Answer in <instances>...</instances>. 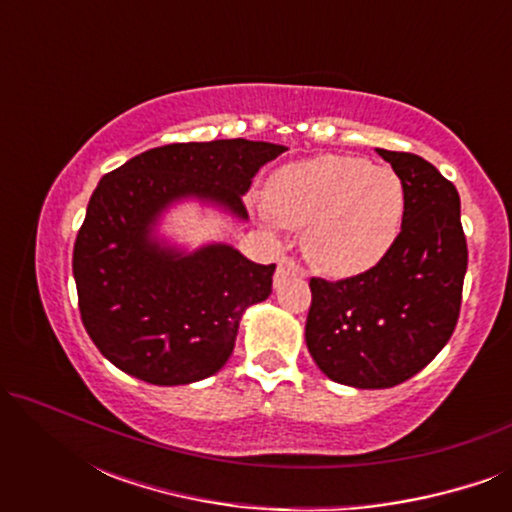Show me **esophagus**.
I'll return each instance as SVG.
<instances>
[{
	"label": "esophagus",
	"mask_w": 512,
	"mask_h": 512,
	"mask_svg": "<svg viewBox=\"0 0 512 512\" xmlns=\"http://www.w3.org/2000/svg\"><path fill=\"white\" fill-rule=\"evenodd\" d=\"M286 277H305L303 265L296 263V261H293V258H289V256H284L282 261H279V265H277V272H275V286L282 284Z\"/></svg>",
	"instance_id": "esophagus-1"
}]
</instances>
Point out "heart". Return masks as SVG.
<instances>
[{
    "label": "heart",
    "mask_w": 512,
    "mask_h": 512,
    "mask_svg": "<svg viewBox=\"0 0 512 512\" xmlns=\"http://www.w3.org/2000/svg\"><path fill=\"white\" fill-rule=\"evenodd\" d=\"M263 219L303 230L314 268L352 277L375 268L394 247L405 214V191L394 170L356 156L293 160L268 181Z\"/></svg>",
    "instance_id": "1"
}]
</instances>
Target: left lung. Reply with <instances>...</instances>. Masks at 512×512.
I'll use <instances>...</instances> for the list:
<instances>
[{"label": "left lung", "instance_id": "obj_1", "mask_svg": "<svg viewBox=\"0 0 512 512\" xmlns=\"http://www.w3.org/2000/svg\"><path fill=\"white\" fill-rule=\"evenodd\" d=\"M405 191L394 247L375 268L312 277L305 342L321 373L354 389L396 387L436 359L457 326L468 249L452 181L415 153L377 149Z\"/></svg>", "mask_w": 512, "mask_h": 512}]
</instances>
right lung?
I'll list each match as a JSON object with an SVG mask.
<instances>
[{
    "label": "right lung",
    "instance_id": "right-lung-1",
    "mask_svg": "<svg viewBox=\"0 0 512 512\" xmlns=\"http://www.w3.org/2000/svg\"><path fill=\"white\" fill-rule=\"evenodd\" d=\"M286 146L249 139L167 144L104 174L74 242L83 326L104 359L158 387L226 366L247 307L272 291V265L230 244L186 251L158 235L165 212L195 200L247 221L242 195Z\"/></svg>",
    "mask_w": 512,
    "mask_h": 512
}]
</instances>
